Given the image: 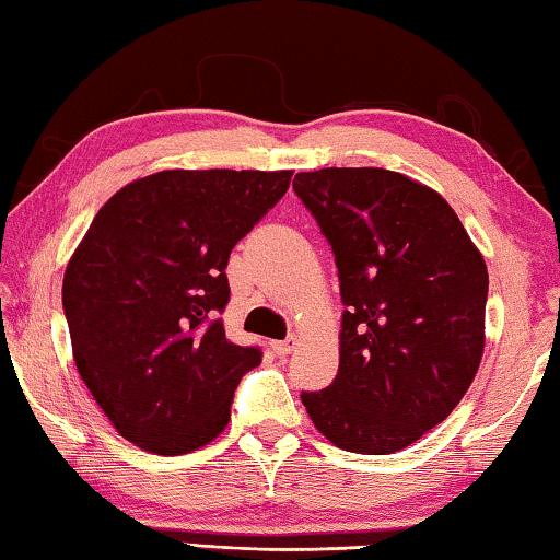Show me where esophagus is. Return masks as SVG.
I'll use <instances>...</instances> for the list:
<instances>
[{"label": "esophagus", "mask_w": 560, "mask_h": 560, "mask_svg": "<svg viewBox=\"0 0 560 560\" xmlns=\"http://www.w3.org/2000/svg\"><path fill=\"white\" fill-rule=\"evenodd\" d=\"M295 346H298V338L290 336V338H285V340H275V343H272V351L278 353V355H288L290 351H293Z\"/></svg>", "instance_id": "34e87169"}]
</instances>
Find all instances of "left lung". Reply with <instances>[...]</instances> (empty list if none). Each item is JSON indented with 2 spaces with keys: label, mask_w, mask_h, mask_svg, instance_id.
Listing matches in <instances>:
<instances>
[{
  "label": "left lung",
  "mask_w": 560,
  "mask_h": 560,
  "mask_svg": "<svg viewBox=\"0 0 560 560\" xmlns=\"http://www.w3.org/2000/svg\"><path fill=\"white\" fill-rule=\"evenodd\" d=\"M334 249L340 363L303 392L318 432L346 452L392 455L442 424L485 348L488 267L440 194L386 168L295 174Z\"/></svg>",
  "instance_id": "1"
}]
</instances>
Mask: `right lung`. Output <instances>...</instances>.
I'll return each mask as SVG.
<instances>
[{"instance_id": "1", "label": "right lung", "mask_w": 560, "mask_h": 560, "mask_svg": "<svg viewBox=\"0 0 560 560\" xmlns=\"http://www.w3.org/2000/svg\"><path fill=\"white\" fill-rule=\"evenodd\" d=\"M293 172H159L105 201L62 280L78 374L120 436L156 455L230 421L260 346L224 336L226 262Z\"/></svg>"}]
</instances>
